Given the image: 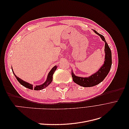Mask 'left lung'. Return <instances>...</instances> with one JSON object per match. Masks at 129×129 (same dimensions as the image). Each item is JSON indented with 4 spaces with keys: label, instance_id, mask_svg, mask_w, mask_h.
Segmentation results:
<instances>
[{
    "label": "left lung",
    "instance_id": "1",
    "mask_svg": "<svg viewBox=\"0 0 129 129\" xmlns=\"http://www.w3.org/2000/svg\"><path fill=\"white\" fill-rule=\"evenodd\" d=\"M93 30L96 34L100 36L102 40L105 42V61L104 64L99 70V71L89 77H78L75 76L74 73L72 72V76L73 81L76 84L83 87H90L95 86V85L99 84L101 82L103 81L105 77L107 76L109 71H110L112 64L111 52L107 42L105 40L104 37L102 35L97 33L96 30Z\"/></svg>",
    "mask_w": 129,
    "mask_h": 129
}]
</instances>
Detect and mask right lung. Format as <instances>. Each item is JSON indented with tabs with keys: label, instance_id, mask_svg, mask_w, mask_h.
Returning a JSON list of instances; mask_svg holds the SVG:
<instances>
[{
	"label": "right lung",
	"instance_id": "obj_1",
	"mask_svg": "<svg viewBox=\"0 0 129 129\" xmlns=\"http://www.w3.org/2000/svg\"><path fill=\"white\" fill-rule=\"evenodd\" d=\"M56 68H57V67L55 66H54V67L52 69L51 71H50V72L48 74L47 80L46 81V82L44 84H42L40 85H37V86H36L34 88L33 87V85H32L31 84H29L28 83H27L25 81H24L23 80H22L21 79H20V78H19L18 76H17L16 75H15V74L13 73H13L14 74V76H15V77H16V79L20 83L21 85H22L23 86H24L25 87H26L27 88H28L29 89L33 90V89H34V90H40L43 89H44L45 88L47 87L48 85L52 82V81H53V75L54 72H55V70L56 69Z\"/></svg>",
	"mask_w": 129,
	"mask_h": 129
}]
</instances>
